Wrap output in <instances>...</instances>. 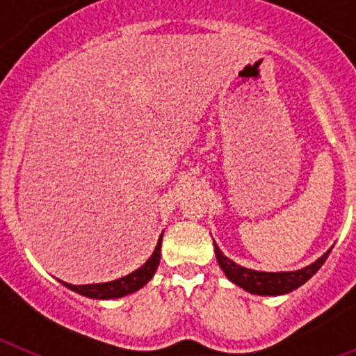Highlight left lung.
I'll use <instances>...</instances> for the list:
<instances>
[{
  "label": "left lung",
  "mask_w": 356,
  "mask_h": 356,
  "mask_svg": "<svg viewBox=\"0 0 356 356\" xmlns=\"http://www.w3.org/2000/svg\"><path fill=\"white\" fill-rule=\"evenodd\" d=\"M213 250H216V259L221 266V269L225 271L226 278L229 282H234L235 285L242 287L244 291L251 292V294L259 296H280L292 292L294 289L301 287L305 282L312 278L317 271L321 269V266L326 262L330 251H326L321 259H317L316 262L310 264V266L303 267V269H298V271H285V273H264V271H253V269H246V267L238 266L234 260H229L228 257L222 254V251L216 246L213 242Z\"/></svg>",
  "instance_id": "1"
}]
</instances>
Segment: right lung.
<instances>
[{
  "label": "right lung",
  "instance_id": "obj_1",
  "mask_svg": "<svg viewBox=\"0 0 356 356\" xmlns=\"http://www.w3.org/2000/svg\"><path fill=\"white\" fill-rule=\"evenodd\" d=\"M160 248H162V235H160L155 251H153V254L147 259V262L144 264L143 267H139L137 271L122 276V278L119 280H112V282H106V284L90 285H71L62 282V285H65L67 289H71V291L78 292V294L81 296L94 298V300H114V298H122V296L139 291L140 287H144V285L153 278L156 267H159L160 264Z\"/></svg>",
  "mask_w": 356,
  "mask_h": 356
}]
</instances>
